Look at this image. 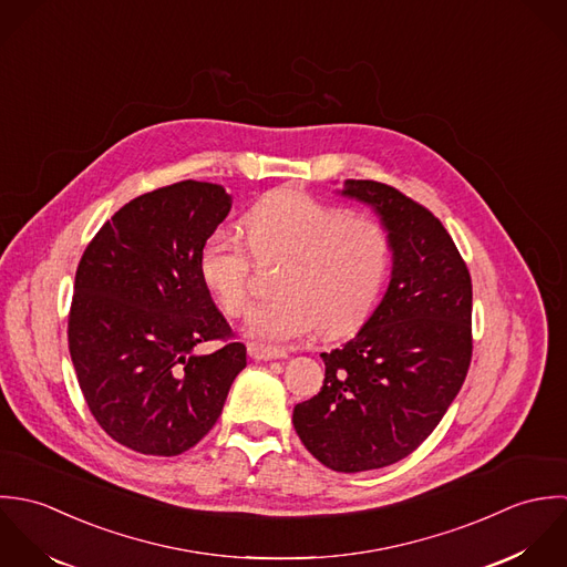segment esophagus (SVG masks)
Listing matches in <instances>:
<instances>
[{
	"mask_svg": "<svg viewBox=\"0 0 567 567\" xmlns=\"http://www.w3.org/2000/svg\"><path fill=\"white\" fill-rule=\"evenodd\" d=\"M247 352L251 359L256 361H271V359H287V352L285 350H278V348H267V346H260V343H249L247 346Z\"/></svg>",
	"mask_w": 567,
	"mask_h": 567,
	"instance_id": "obj_1",
	"label": "esophagus"
}]
</instances>
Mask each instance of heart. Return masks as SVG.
Wrapping results in <instances>:
<instances>
[{
  "label": "heart",
  "mask_w": 567,
  "mask_h": 567,
  "mask_svg": "<svg viewBox=\"0 0 567 567\" xmlns=\"http://www.w3.org/2000/svg\"><path fill=\"white\" fill-rule=\"evenodd\" d=\"M258 260L285 258L274 278L276 296L258 305L245 333L262 343L341 336L374 307L388 271L390 238L370 217L350 215L302 190H276L243 217ZM199 274L227 316L251 302V258L238 234L217 227L202 245Z\"/></svg>",
  "instance_id": "heart-1"
}]
</instances>
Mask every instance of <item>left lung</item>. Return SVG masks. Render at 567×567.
Masks as SVG:
<instances>
[{"label":"left lung","mask_w":567,"mask_h":567,"mask_svg":"<svg viewBox=\"0 0 567 567\" xmlns=\"http://www.w3.org/2000/svg\"><path fill=\"white\" fill-rule=\"evenodd\" d=\"M388 231L390 285L357 336L331 352L322 390L293 408V427L324 466L381 468L441 423L471 363V276L450 231L392 186L346 179Z\"/></svg>","instance_id":"1"}]
</instances>
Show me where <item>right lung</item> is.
<instances>
[{
    "label": "right lung",
    "instance_id": "add662e5",
    "mask_svg": "<svg viewBox=\"0 0 567 567\" xmlns=\"http://www.w3.org/2000/svg\"><path fill=\"white\" fill-rule=\"evenodd\" d=\"M231 208L219 184L186 179L122 206L87 245L68 322L83 396L115 443L146 455L195 447L221 416L240 341L199 274L204 240ZM227 343L210 355L204 340Z\"/></svg>",
    "mask_w": 567,
    "mask_h": 567
}]
</instances>
